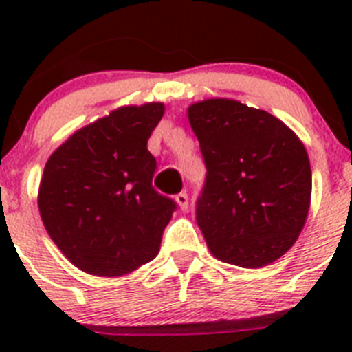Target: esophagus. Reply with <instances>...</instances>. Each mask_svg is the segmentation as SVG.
<instances>
[{
    "mask_svg": "<svg viewBox=\"0 0 352 352\" xmlns=\"http://www.w3.org/2000/svg\"><path fill=\"white\" fill-rule=\"evenodd\" d=\"M176 203L179 204V208H182L183 211L188 210V195L185 194V192H179L178 195H176Z\"/></svg>",
    "mask_w": 352,
    "mask_h": 352,
    "instance_id": "34e87169",
    "label": "esophagus"
}]
</instances>
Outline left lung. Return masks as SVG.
Segmentation results:
<instances>
[{"instance_id":"1","label":"left lung","mask_w":352,"mask_h":352,"mask_svg":"<svg viewBox=\"0 0 352 352\" xmlns=\"http://www.w3.org/2000/svg\"><path fill=\"white\" fill-rule=\"evenodd\" d=\"M206 166L195 220L214 257L261 268L294 245L312 192L307 149L266 111L211 98L188 107Z\"/></svg>"}]
</instances>
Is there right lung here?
Returning a JSON list of instances; mask_svg holds the SVG:
<instances>
[{"label":"right lung","instance_id":"obj_1","mask_svg":"<svg viewBox=\"0 0 352 352\" xmlns=\"http://www.w3.org/2000/svg\"><path fill=\"white\" fill-rule=\"evenodd\" d=\"M164 104L130 105L77 130L45 164L38 192L43 226L72 264L120 276L158 254L178 204L153 188L148 139Z\"/></svg>","mask_w":352,"mask_h":352}]
</instances>
